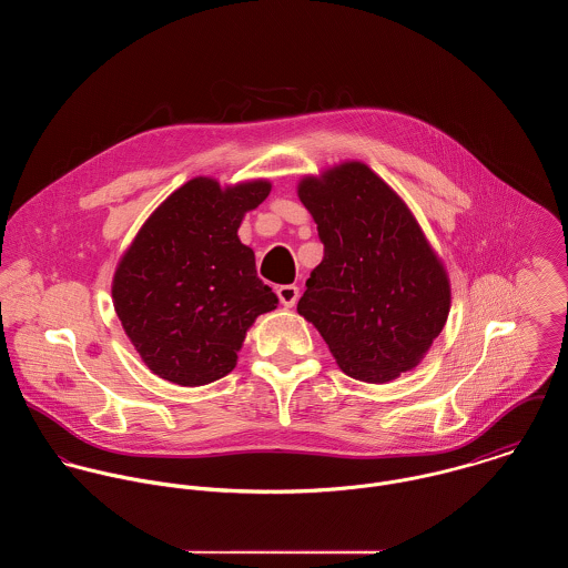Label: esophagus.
Masks as SVG:
<instances>
[{
  "instance_id": "1",
  "label": "esophagus",
  "mask_w": 568,
  "mask_h": 568,
  "mask_svg": "<svg viewBox=\"0 0 568 568\" xmlns=\"http://www.w3.org/2000/svg\"><path fill=\"white\" fill-rule=\"evenodd\" d=\"M275 293H277V297H280L282 306H286V308H293V306L297 304V300H300V288H297L295 284L277 286V288H275Z\"/></svg>"
}]
</instances>
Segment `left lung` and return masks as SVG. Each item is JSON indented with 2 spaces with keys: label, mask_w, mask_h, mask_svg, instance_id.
Returning <instances> with one entry per match:
<instances>
[{
  "label": "left lung",
  "mask_w": 568,
  "mask_h": 568,
  "mask_svg": "<svg viewBox=\"0 0 568 568\" xmlns=\"http://www.w3.org/2000/svg\"><path fill=\"white\" fill-rule=\"evenodd\" d=\"M297 194L324 243L297 313L320 329L347 376L389 383L410 372L450 311L446 268L415 216L361 162L304 176Z\"/></svg>",
  "instance_id": "1"
}]
</instances>
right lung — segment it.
<instances>
[{"instance_id":"right-lung-1","label":"right lung","mask_w":568,"mask_h":568,"mask_svg":"<svg viewBox=\"0 0 568 568\" xmlns=\"http://www.w3.org/2000/svg\"><path fill=\"white\" fill-rule=\"evenodd\" d=\"M271 192L264 179L221 185L196 176L149 216L113 275V306L153 374L181 387L227 376L253 322L277 308L241 243L244 214Z\"/></svg>"}]
</instances>
